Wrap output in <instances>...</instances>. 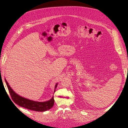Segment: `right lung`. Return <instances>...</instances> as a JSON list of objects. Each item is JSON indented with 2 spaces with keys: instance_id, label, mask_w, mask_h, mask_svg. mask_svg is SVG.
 <instances>
[{
  "instance_id": "obj_1",
  "label": "right lung",
  "mask_w": 128,
  "mask_h": 128,
  "mask_svg": "<svg viewBox=\"0 0 128 128\" xmlns=\"http://www.w3.org/2000/svg\"><path fill=\"white\" fill-rule=\"evenodd\" d=\"M5 82H6V86H7L8 89L10 96L12 98V100L16 104L19 105L20 106L24 107V108L26 109L36 112H44L51 108L54 105V96H53L50 100H48V101L44 102L34 101V100H32L24 98L22 96H20L13 91L10 86L9 85L8 82H6V79ZM56 86L57 84L56 85L55 88H56ZM55 90L54 92H56Z\"/></svg>"
}]
</instances>
